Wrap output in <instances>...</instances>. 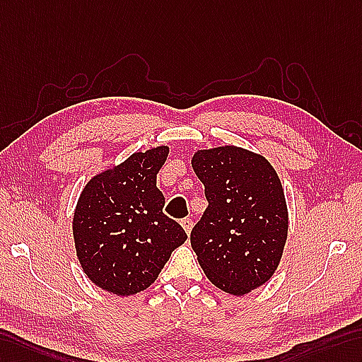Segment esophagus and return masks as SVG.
<instances>
[{
  "mask_svg": "<svg viewBox=\"0 0 362 362\" xmlns=\"http://www.w3.org/2000/svg\"><path fill=\"white\" fill-rule=\"evenodd\" d=\"M181 226H182L184 230H186V233H187V235H190V232H192V227H193L192 219H190V218H182V219H181Z\"/></svg>",
  "mask_w": 362,
  "mask_h": 362,
  "instance_id": "1",
  "label": "esophagus"
}]
</instances>
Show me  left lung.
<instances>
[{"instance_id":"1","label":"left lung","mask_w":362,"mask_h":362,"mask_svg":"<svg viewBox=\"0 0 362 362\" xmlns=\"http://www.w3.org/2000/svg\"><path fill=\"white\" fill-rule=\"evenodd\" d=\"M209 206L190 243L207 278L241 296L275 273L287 240L288 215L278 175L266 158L235 146L193 155Z\"/></svg>"}]
</instances>
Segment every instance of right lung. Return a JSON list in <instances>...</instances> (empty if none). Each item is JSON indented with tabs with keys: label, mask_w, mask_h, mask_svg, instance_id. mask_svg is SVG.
Listing matches in <instances>:
<instances>
[{
	"label": "right lung",
	"mask_w": 362,
	"mask_h": 362,
	"mask_svg": "<svg viewBox=\"0 0 362 362\" xmlns=\"http://www.w3.org/2000/svg\"><path fill=\"white\" fill-rule=\"evenodd\" d=\"M169 155L160 146L86 184L74 215L76 257L93 284L118 296L135 295L160 275L172 252L187 240L163 214L156 173Z\"/></svg>",
	"instance_id": "obj_1"
}]
</instances>
